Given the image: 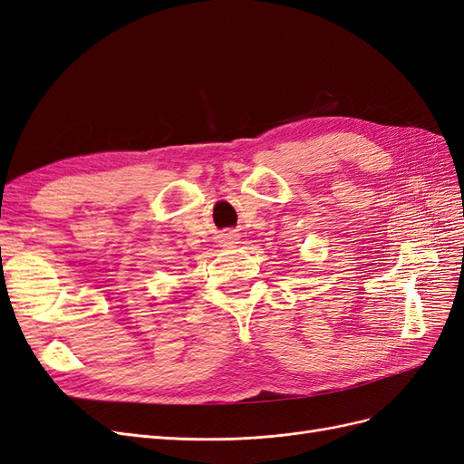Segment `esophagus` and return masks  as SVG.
Returning <instances> with one entry per match:
<instances>
[{"label":"esophagus","instance_id":"34e87169","mask_svg":"<svg viewBox=\"0 0 464 464\" xmlns=\"http://www.w3.org/2000/svg\"><path fill=\"white\" fill-rule=\"evenodd\" d=\"M234 244H237V236L234 232H227L220 236V246L222 247H234Z\"/></svg>","mask_w":464,"mask_h":464}]
</instances>
